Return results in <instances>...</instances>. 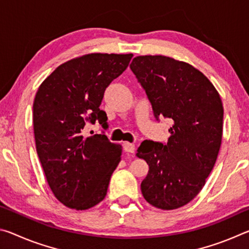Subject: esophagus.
<instances>
[{
	"label": "esophagus",
	"instance_id": "obj_1",
	"mask_svg": "<svg viewBox=\"0 0 249 249\" xmlns=\"http://www.w3.org/2000/svg\"><path fill=\"white\" fill-rule=\"evenodd\" d=\"M123 148L128 154H134L135 153V145L130 144V142H124Z\"/></svg>",
	"mask_w": 249,
	"mask_h": 249
}]
</instances>
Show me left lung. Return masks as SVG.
I'll return each instance as SVG.
<instances>
[{
  "instance_id": "8db88e82",
  "label": "left lung",
  "mask_w": 249,
  "mask_h": 249,
  "mask_svg": "<svg viewBox=\"0 0 249 249\" xmlns=\"http://www.w3.org/2000/svg\"><path fill=\"white\" fill-rule=\"evenodd\" d=\"M129 67L155 116L172 120L167 144L145 141L137 149L149 166L142 193L157 209L181 208L199 195L215 165L224 112L220 94L200 70L174 58L137 56Z\"/></svg>"
}]
</instances>
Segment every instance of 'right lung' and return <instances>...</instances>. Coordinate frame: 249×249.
Masks as SVG:
<instances>
[{
  "label": "right lung",
  "instance_id": "1",
  "mask_svg": "<svg viewBox=\"0 0 249 249\" xmlns=\"http://www.w3.org/2000/svg\"><path fill=\"white\" fill-rule=\"evenodd\" d=\"M133 53H88L54 69L33 104L36 151L56 199L77 211L93 208L107 192L122 146L105 135L84 137L87 122L107 126L104 91L127 68Z\"/></svg>",
  "mask_w": 249,
  "mask_h": 249
}]
</instances>
